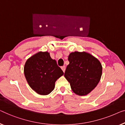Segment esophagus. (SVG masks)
<instances>
[{
	"label": "esophagus",
	"mask_w": 125,
	"mask_h": 125,
	"mask_svg": "<svg viewBox=\"0 0 125 125\" xmlns=\"http://www.w3.org/2000/svg\"><path fill=\"white\" fill-rule=\"evenodd\" d=\"M61 68H62V71H63V73H64L65 70H66V67H65V66H62V67H61Z\"/></svg>",
	"instance_id": "esophagus-1"
}]
</instances>
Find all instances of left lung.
Here are the masks:
<instances>
[{
    "instance_id": "1",
    "label": "left lung",
    "mask_w": 125,
    "mask_h": 125,
    "mask_svg": "<svg viewBox=\"0 0 125 125\" xmlns=\"http://www.w3.org/2000/svg\"><path fill=\"white\" fill-rule=\"evenodd\" d=\"M64 77L72 91L79 96H85L94 90L99 83L103 67L100 61L89 52H72L68 57Z\"/></svg>"
}]
</instances>
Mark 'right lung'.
Returning <instances> with one entry per match:
<instances>
[{
	"instance_id": "right-lung-1",
	"label": "right lung",
	"mask_w": 125,
	"mask_h": 125,
	"mask_svg": "<svg viewBox=\"0 0 125 125\" xmlns=\"http://www.w3.org/2000/svg\"><path fill=\"white\" fill-rule=\"evenodd\" d=\"M24 73L30 87L40 95H47L53 91L57 79L64 74L48 52H39L28 58Z\"/></svg>"
}]
</instances>
